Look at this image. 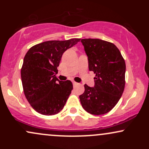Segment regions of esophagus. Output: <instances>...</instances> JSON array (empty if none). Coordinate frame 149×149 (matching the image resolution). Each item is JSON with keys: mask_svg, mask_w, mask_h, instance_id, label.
I'll return each mask as SVG.
<instances>
[{"mask_svg": "<svg viewBox=\"0 0 149 149\" xmlns=\"http://www.w3.org/2000/svg\"><path fill=\"white\" fill-rule=\"evenodd\" d=\"M73 86H76V85H78V83H76V82H74L73 81Z\"/></svg>", "mask_w": 149, "mask_h": 149, "instance_id": "esophagus-1", "label": "esophagus"}]
</instances>
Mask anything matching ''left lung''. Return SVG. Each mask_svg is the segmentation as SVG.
Wrapping results in <instances>:
<instances>
[{
  "label": "left lung",
  "mask_w": 149,
  "mask_h": 149,
  "mask_svg": "<svg viewBox=\"0 0 149 149\" xmlns=\"http://www.w3.org/2000/svg\"><path fill=\"white\" fill-rule=\"evenodd\" d=\"M88 56L89 70L96 74L95 86L85 84L80 95L82 107L92 115L109 112L117 104L125 85V62L118 47L100 39H81Z\"/></svg>",
  "instance_id": "8db88e82"
}]
</instances>
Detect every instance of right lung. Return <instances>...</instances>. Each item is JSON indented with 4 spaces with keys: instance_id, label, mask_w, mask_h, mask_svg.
<instances>
[{
    "instance_id": "obj_1",
    "label": "right lung",
    "mask_w": 149,
    "mask_h": 149,
    "mask_svg": "<svg viewBox=\"0 0 149 149\" xmlns=\"http://www.w3.org/2000/svg\"><path fill=\"white\" fill-rule=\"evenodd\" d=\"M80 38L49 40L29 49L24 58L21 78L24 95L36 111L45 116L55 115L64 108L73 84L61 81L55 74L65 51Z\"/></svg>"
}]
</instances>
